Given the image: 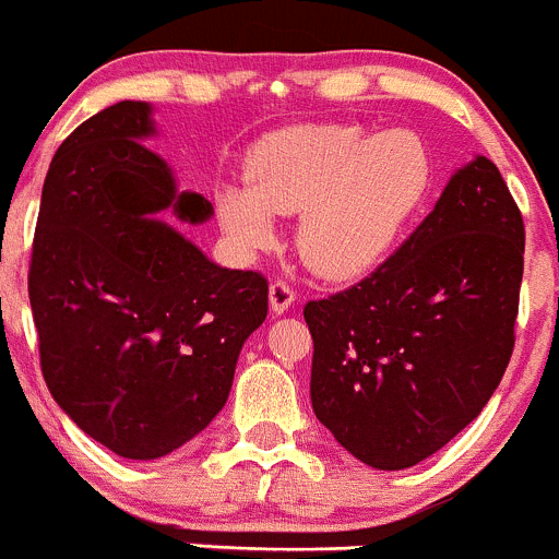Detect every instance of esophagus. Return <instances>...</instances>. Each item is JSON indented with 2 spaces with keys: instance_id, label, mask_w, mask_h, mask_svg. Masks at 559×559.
<instances>
[{
  "instance_id": "esophagus-1",
  "label": "esophagus",
  "mask_w": 559,
  "mask_h": 559,
  "mask_svg": "<svg viewBox=\"0 0 559 559\" xmlns=\"http://www.w3.org/2000/svg\"><path fill=\"white\" fill-rule=\"evenodd\" d=\"M293 301H296V293H293V287L287 285V282L274 280L272 287H269V307H272V312L274 314L287 312Z\"/></svg>"
}]
</instances>
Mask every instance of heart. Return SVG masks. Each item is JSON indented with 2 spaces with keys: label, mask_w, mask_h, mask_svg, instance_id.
I'll list each match as a JSON object with an SVG mask.
<instances>
[{
  "label": "heart",
  "mask_w": 559,
  "mask_h": 559,
  "mask_svg": "<svg viewBox=\"0 0 559 559\" xmlns=\"http://www.w3.org/2000/svg\"><path fill=\"white\" fill-rule=\"evenodd\" d=\"M433 186V155L419 134L358 126H293L263 136L245 186L217 193V223L241 252L277 241L274 215H298L296 245L320 277L355 280L390 255Z\"/></svg>",
  "instance_id": "b5f03b06"
}]
</instances>
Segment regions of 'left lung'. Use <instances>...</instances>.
I'll use <instances>...</instances> for the list:
<instances>
[{
	"label": "left lung",
	"mask_w": 559,
	"mask_h": 559,
	"mask_svg": "<svg viewBox=\"0 0 559 559\" xmlns=\"http://www.w3.org/2000/svg\"><path fill=\"white\" fill-rule=\"evenodd\" d=\"M525 226L476 155L371 277L304 307L312 408L377 471L412 468L474 423L514 349Z\"/></svg>",
	"instance_id": "8db88e82"
}]
</instances>
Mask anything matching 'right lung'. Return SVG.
Segmentation results:
<instances>
[{"label": "right lung", "mask_w": 559, "mask_h": 559, "mask_svg": "<svg viewBox=\"0 0 559 559\" xmlns=\"http://www.w3.org/2000/svg\"><path fill=\"white\" fill-rule=\"evenodd\" d=\"M147 102H118L50 160L34 231L28 301L53 401L83 433L129 460L180 450L226 406L269 282L223 269L180 223L212 204L182 191Z\"/></svg>", "instance_id": "1"}]
</instances>
